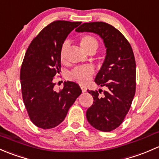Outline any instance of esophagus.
Here are the masks:
<instances>
[{"label": "esophagus", "mask_w": 159, "mask_h": 159, "mask_svg": "<svg viewBox=\"0 0 159 159\" xmlns=\"http://www.w3.org/2000/svg\"><path fill=\"white\" fill-rule=\"evenodd\" d=\"M80 88H81L82 92H83V93H85V92L86 91V89H87V88H86L85 86H80Z\"/></svg>", "instance_id": "34e87169"}]
</instances>
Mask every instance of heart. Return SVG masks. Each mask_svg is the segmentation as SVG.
I'll return each mask as SVG.
<instances>
[{
  "label": "heart",
  "instance_id": "1",
  "mask_svg": "<svg viewBox=\"0 0 159 159\" xmlns=\"http://www.w3.org/2000/svg\"><path fill=\"white\" fill-rule=\"evenodd\" d=\"M80 47L88 53H95L98 48V41L91 35H83L80 40ZM69 43L64 42L61 46L60 51V58L61 62H65L66 58ZM94 73V70L91 66H77L74 68L69 74V79L76 82L80 84H86L90 80Z\"/></svg>",
  "mask_w": 159,
  "mask_h": 159
}]
</instances>
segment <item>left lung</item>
Returning a JSON list of instances; mask_svg holds the SVG:
<instances>
[{"label": "left lung", "instance_id": "1", "mask_svg": "<svg viewBox=\"0 0 159 159\" xmlns=\"http://www.w3.org/2000/svg\"><path fill=\"white\" fill-rule=\"evenodd\" d=\"M76 31L98 34L106 47V58L95 82L107 91L100 96V89L87 90L93 103L86 111V118L95 129L110 132L123 122L135 96L136 66L132 47L120 31L107 23H84Z\"/></svg>", "mask_w": 159, "mask_h": 159}]
</instances>
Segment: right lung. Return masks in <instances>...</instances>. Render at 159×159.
<instances>
[{
	"label": "right lung",
	"instance_id": "right-lung-1",
	"mask_svg": "<svg viewBox=\"0 0 159 159\" xmlns=\"http://www.w3.org/2000/svg\"><path fill=\"white\" fill-rule=\"evenodd\" d=\"M81 22L56 20L32 40L20 69L21 91L29 117L36 126L54 128L64 120L69 109L81 94L74 82H64L59 92L53 79L60 72V51L68 34Z\"/></svg>",
	"mask_w": 159,
	"mask_h": 159
}]
</instances>
